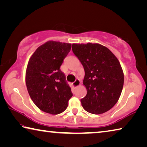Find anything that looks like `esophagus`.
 Listing matches in <instances>:
<instances>
[{
    "instance_id": "1",
    "label": "esophagus",
    "mask_w": 147,
    "mask_h": 147,
    "mask_svg": "<svg viewBox=\"0 0 147 147\" xmlns=\"http://www.w3.org/2000/svg\"><path fill=\"white\" fill-rule=\"evenodd\" d=\"M80 84H81V81L79 79H76V80L73 83V86L74 87V88H76L77 86L80 85Z\"/></svg>"
}]
</instances>
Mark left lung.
<instances>
[{"mask_svg": "<svg viewBox=\"0 0 147 147\" xmlns=\"http://www.w3.org/2000/svg\"><path fill=\"white\" fill-rule=\"evenodd\" d=\"M72 50L85 71L87 94L81 99L82 106L95 115L106 112L117 102L123 88L124 74L118 59L98 43L73 44Z\"/></svg>", "mask_w": 147, "mask_h": 147, "instance_id": "left-lung-1", "label": "left lung"}]
</instances>
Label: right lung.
<instances>
[{
    "label": "right lung",
    "instance_id": "1",
    "mask_svg": "<svg viewBox=\"0 0 147 147\" xmlns=\"http://www.w3.org/2000/svg\"><path fill=\"white\" fill-rule=\"evenodd\" d=\"M71 44L50 41L42 45L30 58L26 85L32 101L45 112L56 115L67 108L73 93L60 67Z\"/></svg>",
    "mask_w": 147,
    "mask_h": 147
}]
</instances>
